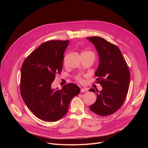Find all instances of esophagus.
Masks as SVG:
<instances>
[{
	"label": "esophagus",
	"mask_w": 148,
	"mask_h": 148,
	"mask_svg": "<svg viewBox=\"0 0 148 148\" xmlns=\"http://www.w3.org/2000/svg\"><path fill=\"white\" fill-rule=\"evenodd\" d=\"M86 91H87V90L86 88H81V92H84Z\"/></svg>",
	"instance_id": "esophagus-1"
}]
</instances>
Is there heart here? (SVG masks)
<instances>
[{
  "mask_svg": "<svg viewBox=\"0 0 148 148\" xmlns=\"http://www.w3.org/2000/svg\"><path fill=\"white\" fill-rule=\"evenodd\" d=\"M91 53L93 54V53H92V52H91V51H85V52H84V53ZM75 79L77 82H79V83H81V84H82V83H84V80L83 78L82 77V76H81L80 74L77 75L75 77Z\"/></svg>",
  "mask_w": 148,
  "mask_h": 148,
  "instance_id": "1",
  "label": "heart"
}]
</instances>
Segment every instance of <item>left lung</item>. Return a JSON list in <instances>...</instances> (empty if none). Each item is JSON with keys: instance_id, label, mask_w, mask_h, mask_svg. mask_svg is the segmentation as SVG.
<instances>
[{"instance_id": "8db88e82", "label": "left lung", "mask_w": 148, "mask_h": 148, "mask_svg": "<svg viewBox=\"0 0 148 148\" xmlns=\"http://www.w3.org/2000/svg\"><path fill=\"white\" fill-rule=\"evenodd\" d=\"M94 45L99 57L95 75L102 90L91 89L96 92V102L90 110L100 116H108L119 110L128 94L130 71L120 50L115 45L97 36L87 37Z\"/></svg>"}]
</instances>
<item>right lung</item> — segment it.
Instances as JSON below:
<instances>
[{"label":"right lung","instance_id":"right-lung-1","mask_svg":"<svg viewBox=\"0 0 148 148\" xmlns=\"http://www.w3.org/2000/svg\"><path fill=\"white\" fill-rule=\"evenodd\" d=\"M69 43V40L46 41L27 57L21 69V96L34 115L44 121H57L64 116L71 99L80 92L73 83L66 84L61 90L51 87L62 71Z\"/></svg>","mask_w":148,"mask_h":148}]
</instances>
